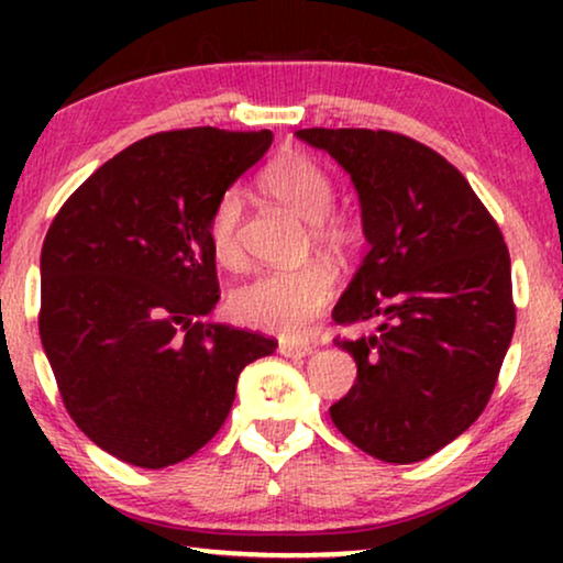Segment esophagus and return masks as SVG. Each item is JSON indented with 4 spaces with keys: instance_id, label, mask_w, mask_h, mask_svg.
<instances>
[{
    "instance_id": "esophagus-1",
    "label": "esophagus",
    "mask_w": 563,
    "mask_h": 563,
    "mask_svg": "<svg viewBox=\"0 0 563 563\" xmlns=\"http://www.w3.org/2000/svg\"><path fill=\"white\" fill-rule=\"evenodd\" d=\"M279 353L287 358H305L312 353V345L297 341H279Z\"/></svg>"
}]
</instances>
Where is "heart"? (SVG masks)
I'll return each mask as SVG.
<instances>
[{"instance_id":"b5f03b06","label":"heart","mask_w":563,"mask_h":563,"mask_svg":"<svg viewBox=\"0 0 563 563\" xmlns=\"http://www.w3.org/2000/svg\"><path fill=\"white\" fill-rule=\"evenodd\" d=\"M261 184L274 199L299 218L312 222V243L330 256H345L358 241L356 222L330 212L335 187L330 174L302 151H287L266 166ZM243 191L230 187L218 197L207 222V238L218 264L238 268L243 264L241 218ZM335 291V276L322 264L299 268H274L241 284L230 297V312L243 325L279 335H302L325 310Z\"/></svg>"}]
</instances>
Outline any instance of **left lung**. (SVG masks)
I'll list each match as a JSON object with an SVG mask.
<instances>
[{
    "instance_id": "obj_1",
    "label": "left lung",
    "mask_w": 563,
    "mask_h": 563,
    "mask_svg": "<svg viewBox=\"0 0 563 563\" xmlns=\"http://www.w3.org/2000/svg\"><path fill=\"white\" fill-rule=\"evenodd\" d=\"M351 176L372 249L338 299V325L376 320L338 341L358 366L330 407L368 456L415 464L479 418L510 349V253L497 222L441 153L389 130L307 128Z\"/></svg>"
}]
</instances>
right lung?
Returning <instances> with one entry per match:
<instances>
[{
	"mask_svg": "<svg viewBox=\"0 0 563 563\" xmlns=\"http://www.w3.org/2000/svg\"><path fill=\"white\" fill-rule=\"evenodd\" d=\"M272 130L143 137L66 199L41 253V341L60 399L110 456L164 468L225 422L238 376L276 341L202 320L218 305L212 207Z\"/></svg>",
	"mask_w": 563,
	"mask_h": 563,
	"instance_id": "1",
	"label": "right lung"
}]
</instances>
